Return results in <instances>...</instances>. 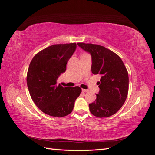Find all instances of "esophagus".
I'll use <instances>...</instances> for the list:
<instances>
[{"instance_id":"1","label":"esophagus","mask_w":155,"mask_h":155,"mask_svg":"<svg viewBox=\"0 0 155 155\" xmlns=\"http://www.w3.org/2000/svg\"><path fill=\"white\" fill-rule=\"evenodd\" d=\"M82 92H88V90H85V89H82Z\"/></svg>"}]
</instances>
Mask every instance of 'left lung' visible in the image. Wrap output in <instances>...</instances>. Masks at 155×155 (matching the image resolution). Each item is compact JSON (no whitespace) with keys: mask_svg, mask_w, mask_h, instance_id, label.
<instances>
[{"mask_svg":"<svg viewBox=\"0 0 155 155\" xmlns=\"http://www.w3.org/2000/svg\"><path fill=\"white\" fill-rule=\"evenodd\" d=\"M78 45L91 54L92 72L101 76L97 83L99 93L95 101L89 104V110L98 118L114 114L124 105L129 90L128 72L122 60L104 46L84 43Z\"/></svg>","mask_w":155,"mask_h":155,"instance_id":"left-lung-1","label":"left lung"}]
</instances>
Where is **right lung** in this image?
<instances>
[{
    "mask_svg": "<svg viewBox=\"0 0 155 155\" xmlns=\"http://www.w3.org/2000/svg\"><path fill=\"white\" fill-rule=\"evenodd\" d=\"M76 43L53 45L37 53L30 64L26 81L30 96L44 113L63 117L72 112L81 88L57 85L67 63L76 48Z\"/></svg>",
    "mask_w": 155,
    "mask_h": 155,
    "instance_id": "right-lung-1",
    "label": "right lung"
}]
</instances>
